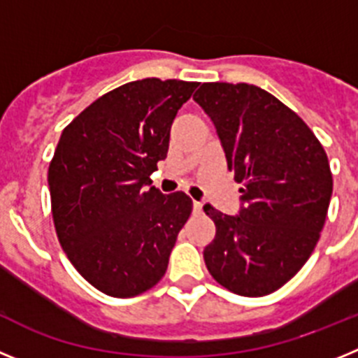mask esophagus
Returning <instances> with one entry per match:
<instances>
[{"label": "esophagus", "mask_w": 358, "mask_h": 358, "mask_svg": "<svg viewBox=\"0 0 358 358\" xmlns=\"http://www.w3.org/2000/svg\"><path fill=\"white\" fill-rule=\"evenodd\" d=\"M194 213H202V202L194 201Z\"/></svg>", "instance_id": "obj_1"}]
</instances>
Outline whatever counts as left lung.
<instances>
[{
	"instance_id": "obj_1",
	"label": "left lung",
	"mask_w": 358,
	"mask_h": 358,
	"mask_svg": "<svg viewBox=\"0 0 358 358\" xmlns=\"http://www.w3.org/2000/svg\"><path fill=\"white\" fill-rule=\"evenodd\" d=\"M194 100L217 129L240 188L238 215L206 204L217 233L204 249L211 276L231 292H274L305 265L330 206L327 152L292 109L251 84L206 82Z\"/></svg>"
}]
</instances>
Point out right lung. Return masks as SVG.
<instances>
[{
    "label": "right lung",
    "mask_w": 358,
    "mask_h": 358,
    "mask_svg": "<svg viewBox=\"0 0 358 358\" xmlns=\"http://www.w3.org/2000/svg\"><path fill=\"white\" fill-rule=\"evenodd\" d=\"M197 82L143 78L94 100L62 131L48 169L52 215L66 256L94 289L132 297L164 276L192 213L185 192L163 195L150 173Z\"/></svg>",
    "instance_id": "1"
}]
</instances>
